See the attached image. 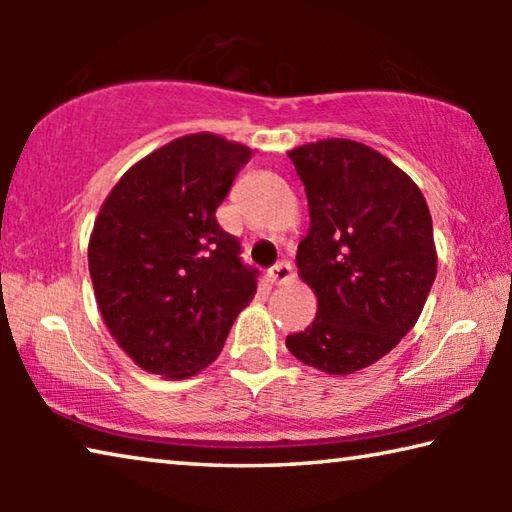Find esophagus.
I'll use <instances>...</instances> for the list:
<instances>
[{"instance_id":"1","label":"esophagus","mask_w":512,"mask_h":512,"mask_svg":"<svg viewBox=\"0 0 512 512\" xmlns=\"http://www.w3.org/2000/svg\"><path fill=\"white\" fill-rule=\"evenodd\" d=\"M293 277L296 275H293V266L289 262H280L266 271V280L271 284H277V287H280V284H289Z\"/></svg>"}]
</instances>
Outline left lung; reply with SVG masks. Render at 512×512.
<instances>
[{
  "label": "left lung",
  "mask_w": 512,
  "mask_h": 512,
  "mask_svg": "<svg viewBox=\"0 0 512 512\" xmlns=\"http://www.w3.org/2000/svg\"><path fill=\"white\" fill-rule=\"evenodd\" d=\"M287 155L309 205L296 266L318 300L287 348L325 375H352L418 323L438 268L429 207L397 164L361 142L332 137Z\"/></svg>",
  "instance_id": "left-lung-1"
}]
</instances>
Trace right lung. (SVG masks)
Instances as JSON below:
<instances>
[{
  "label": "right lung",
  "instance_id": "obj_1",
  "mask_svg": "<svg viewBox=\"0 0 512 512\" xmlns=\"http://www.w3.org/2000/svg\"><path fill=\"white\" fill-rule=\"evenodd\" d=\"M253 151L183 135L135 162L103 201L88 266L103 323L142 370L187 379L219 357L257 291L216 207Z\"/></svg>",
  "mask_w": 512,
  "mask_h": 512
}]
</instances>
